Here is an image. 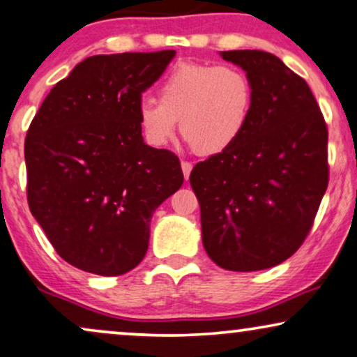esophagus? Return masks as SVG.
<instances>
[{"instance_id": "1", "label": "esophagus", "mask_w": 357, "mask_h": 357, "mask_svg": "<svg viewBox=\"0 0 357 357\" xmlns=\"http://www.w3.org/2000/svg\"><path fill=\"white\" fill-rule=\"evenodd\" d=\"M181 168H183L184 178L189 179V176H191V171H192V165L189 163V161H181Z\"/></svg>"}]
</instances>
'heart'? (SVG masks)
<instances>
[{"label": "heart", "mask_w": 357, "mask_h": 357, "mask_svg": "<svg viewBox=\"0 0 357 357\" xmlns=\"http://www.w3.org/2000/svg\"><path fill=\"white\" fill-rule=\"evenodd\" d=\"M253 101V83L240 66L181 61L160 82L158 101L140 99L137 119L150 145H168L179 121L181 137L194 153L211 156L240 139Z\"/></svg>", "instance_id": "b5f03b06"}]
</instances>
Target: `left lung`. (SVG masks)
I'll use <instances>...</instances> for the list:
<instances>
[{"mask_svg": "<svg viewBox=\"0 0 357 357\" xmlns=\"http://www.w3.org/2000/svg\"><path fill=\"white\" fill-rule=\"evenodd\" d=\"M255 89L230 149L194 166L202 243L217 266L250 273L282 263L310 234L330 179L328 127L305 79L263 50H228Z\"/></svg>", "mask_w": 357, "mask_h": 357, "instance_id": "1", "label": "left lung"}]
</instances>
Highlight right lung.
Here are the masks:
<instances>
[{"mask_svg":"<svg viewBox=\"0 0 357 357\" xmlns=\"http://www.w3.org/2000/svg\"><path fill=\"white\" fill-rule=\"evenodd\" d=\"M176 52L94 55L50 89L24 156L27 202L56 253L99 275L134 269L155 208L183 186L173 151L144 144L137 104Z\"/></svg>","mask_w":357,"mask_h":357,"instance_id":"right-lung-1","label":"right lung"}]
</instances>
